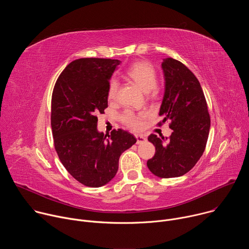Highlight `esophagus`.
<instances>
[{"instance_id":"esophagus-1","label":"esophagus","mask_w":249,"mask_h":249,"mask_svg":"<svg viewBox=\"0 0 249 249\" xmlns=\"http://www.w3.org/2000/svg\"><path fill=\"white\" fill-rule=\"evenodd\" d=\"M136 139H137V144H142L144 143V142H146L147 138L144 136V135H136Z\"/></svg>"}]
</instances>
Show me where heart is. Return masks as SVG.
Listing matches in <instances>:
<instances>
[{
  "label": "heart",
  "instance_id": "1",
  "mask_svg": "<svg viewBox=\"0 0 249 249\" xmlns=\"http://www.w3.org/2000/svg\"><path fill=\"white\" fill-rule=\"evenodd\" d=\"M127 76L133 80L142 89L146 92H150L155 89L157 85V72L152 64L146 61H139L132 64L126 72ZM119 83L116 79H112L108 86L107 98L114 100L117 95ZM145 117L144 113L136 114L132 110H126L121 119L130 128L137 130L142 126V118Z\"/></svg>",
  "mask_w": 249,
  "mask_h": 249
}]
</instances>
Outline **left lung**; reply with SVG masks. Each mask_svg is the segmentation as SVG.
Here are the masks:
<instances>
[{
  "instance_id": "obj_1",
  "label": "left lung",
  "mask_w": 249,
  "mask_h": 249,
  "mask_svg": "<svg viewBox=\"0 0 249 249\" xmlns=\"http://www.w3.org/2000/svg\"><path fill=\"white\" fill-rule=\"evenodd\" d=\"M164 94L160 109L162 122L170 120L173 130L168 140L150 135L156 147L147 161L150 171L160 178L178 177L194 167L202 157L209 136L211 120L201 85L181 62L165 58L161 63ZM167 139V138H166Z\"/></svg>"
}]
</instances>
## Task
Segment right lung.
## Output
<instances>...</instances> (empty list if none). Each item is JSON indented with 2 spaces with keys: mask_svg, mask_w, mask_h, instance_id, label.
<instances>
[{
  "mask_svg": "<svg viewBox=\"0 0 249 249\" xmlns=\"http://www.w3.org/2000/svg\"><path fill=\"white\" fill-rule=\"evenodd\" d=\"M121 62L82 58L71 62L52 93L51 127L58 157L75 179L89 187L108 183L118 170L119 158L136 138L118 129L110 135L97 130V113L108 106L109 80Z\"/></svg>",
  "mask_w": 249,
  "mask_h": 249,
  "instance_id": "right-lung-1",
  "label": "right lung"
}]
</instances>
